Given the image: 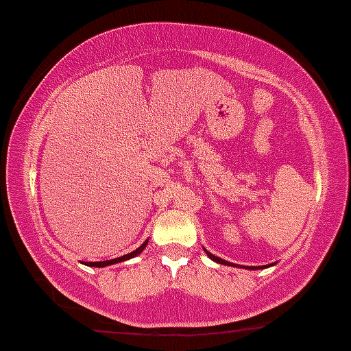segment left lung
<instances>
[{"label":"left lung","instance_id":"8db88e82","mask_svg":"<svg viewBox=\"0 0 351 351\" xmlns=\"http://www.w3.org/2000/svg\"><path fill=\"white\" fill-rule=\"evenodd\" d=\"M206 252V255H208V258H211V260L215 261V263H219V265H226V267H238V265H233V263H230V261H226V260H223V258H219V256H215L213 253H210L208 252L206 248H203ZM268 267H273V263L271 265H263V267H241L240 265V268H246V269H263V268H268Z\"/></svg>","mask_w":351,"mask_h":351}]
</instances>
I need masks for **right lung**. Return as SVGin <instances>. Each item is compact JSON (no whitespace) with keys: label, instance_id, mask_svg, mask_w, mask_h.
Here are the masks:
<instances>
[{"label":"right lung","instance_id":"1","mask_svg":"<svg viewBox=\"0 0 351 351\" xmlns=\"http://www.w3.org/2000/svg\"><path fill=\"white\" fill-rule=\"evenodd\" d=\"M146 245H148V240H146L145 243L140 246V248H136V250H134V252L128 253V255H123V256H119V258H114V260H105V261H84V265H86V267L103 268V267H110V265H114V263H121V261H126V260H130V258H134V256L140 255V253L145 250Z\"/></svg>","mask_w":351,"mask_h":351}]
</instances>
